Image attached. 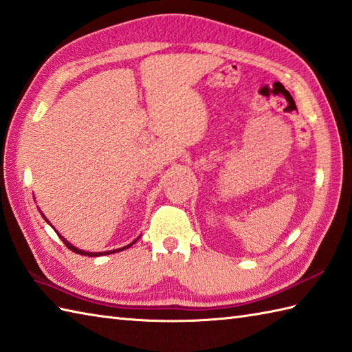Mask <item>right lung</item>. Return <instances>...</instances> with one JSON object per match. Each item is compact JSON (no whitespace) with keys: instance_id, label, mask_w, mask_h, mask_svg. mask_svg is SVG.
<instances>
[{"instance_id":"obj_1","label":"right lung","mask_w":352,"mask_h":352,"mask_svg":"<svg viewBox=\"0 0 352 352\" xmlns=\"http://www.w3.org/2000/svg\"><path fill=\"white\" fill-rule=\"evenodd\" d=\"M42 217H44L45 220H47V217L44 216V214H42ZM48 221V220H47ZM50 225H52V223H50ZM54 231H56V229H54ZM57 232V231H56ZM57 235H59L60 236V240L63 241V245H65L69 250H73V252H76V254H80V255H86V256H100V255H107V254H116V252H120V250H124V249H127V248H131L132 245H133V243H136V241H138V239H136V240H133L132 243H131V245H127V246H123V248H120V249H113V250H107V252H85V250H82V249H77L76 246H73V245H71V243H68L65 239H63V236L59 234V232H57Z\"/></svg>"}]
</instances>
